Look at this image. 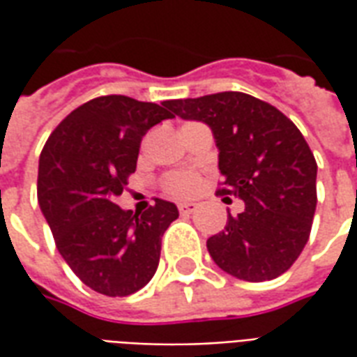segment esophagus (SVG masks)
<instances>
[{
    "mask_svg": "<svg viewBox=\"0 0 357 357\" xmlns=\"http://www.w3.org/2000/svg\"><path fill=\"white\" fill-rule=\"evenodd\" d=\"M178 208L181 214H193L197 210V202H179Z\"/></svg>",
    "mask_w": 357,
    "mask_h": 357,
    "instance_id": "esophagus-1",
    "label": "esophagus"
}]
</instances>
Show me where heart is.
<instances>
[{"mask_svg": "<svg viewBox=\"0 0 357 357\" xmlns=\"http://www.w3.org/2000/svg\"><path fill=\"white\" fill-rule=\"evenodd\" d=\"M199 187V176L193 172H176L166 178V191L176 197L193 195Z\"/></svg>", "mask_w": 357, "mask_h": 357, "instance_id": "1", "label": "heart"}]
</instances>
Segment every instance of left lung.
I'll list each match as a JSON object with an SVG mask.
<instances>
[{"label": "left lung", "mask_w": 357, "mask_h": 357, "mask_svg": "<svg viewBox=\"0 0 357 357\" xmlns=\"http://www.w3.org/2000/svg\"><path fill=\"white\" fill-rule=\"evenodd\" d=\"M166 107L214 133L224 176L220 197H239L245 210L206 247L225 273L269 281L291 268L312 231L317 164L304 135L273 105L241 91L174 99ZM224 199V201H225Z\"/></svg>", "instance_id": "8db88e82"}]
</instances>
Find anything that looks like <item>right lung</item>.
<instances>
[{
  "label": "right lung",
  "instance_id": "right-lung-1",
  "mask_svg": "<svg viewBox=\"0 0 357 357\" xmlns=\"http://www.w3.org/2000/svg\"><path fill=\"white\" fill-rule=\"evenodd\" d=\"M172 116L166 102L102 95L73 110L40 155L42 214L65 262L95 292L133 294L158 268L160 241L178 206L156 199L133 212L114 199L135 172L143 135Z\"/></svg>",
  "mask_w": 357,
  "mask_h": 357
}]
</instances>
